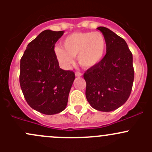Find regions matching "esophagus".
Instances as JSON below:
<instances>
[{
  "instance_id": "esophagus-1",
  "label": "esophagus",
  "mask_w": 152,
  "mask_h": 152,
  "mask_svg": "<svg viewBox=\"0 0 152 152\" xmlns=\"http://www.w3.org/2000/svg\"><path fill=\"white\" fill-rule=\"evenodd\" d=\"M75 74H76V76H81L82 75V73H80V72H79V71H76Z\"/></svg>"
}]
</instances>
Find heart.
Wrapping results in <instances>:
<instances>
[{
    "mask_svg": "<svg viewBox=\"0 0 152 152\" xmlns=\"http://www.w3.org/2000/svg\"><path fill=\"white\" fill-rule=\"evenodd\" d=\"M62 48H56L55 54L59 63L68 67L78 55L81 66L90 68L102 61L105 54L107 42L101 32H77L67 36L62 42Z\"/></svg>",
    "mask_w": 152,
    "mask_h": 152,
    "instance_id": "obj_1",
    "label": "heart"
}]
</instances>
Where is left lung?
Masks as SVG:
<instances>
[{"label": "left lung", "mask_w": 152, "mask_h": 152, "mask_svg": "<svg viewBox=\"0 0 152 152\" xmlns=\"http://www.w3.org/2000/svg\"><path fill=\"white\" fill-rule=\"evenodd\" d=\"M107 42V53L99 64L84 73L86 98L90 106L110 112L129 99L134 81L132 53L123 38L106 27L97 28Z\"/></svg>", "instance_id": "left-lung-1"}]
</instances>
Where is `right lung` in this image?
I'll list each match as a JSON object with an SVG mask.
<instances>
[{
	"label": "right lung",
	"instance_id": "1",
	"mask_svg": "<svg viewBox=\"0 0 152 152\" xmlns=\"http://www.w3.org/2000/svg\"><path fill=\"white\" fill-rule=\"evenodd\" d=\"M63 31L45 30L29 42L20 59V85L24 98L34 110L53 115L66 107L75 79L72 70L59 68L55 43Z\"/></svg>",
	"mask_w": 152,
	"mask_h": 152
}]
</instances>
